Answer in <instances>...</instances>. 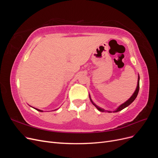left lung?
Masks as SVG:
<instances>
[{
	"mask_svg": "<svg viewBox=\"0 0 158 158\" xmlns=\"http://www.w3.org/2000/svg\"><path fill=\"white\" fill-rule=\"evenodd\" d=\"M139 80H140V77L139 76H138V84H137V88H136V90H135V93L133 94V95H132L131 96V98L129 99L128 100H127V101L125 102V103H124L123 104H122L121 106H119L118 108H117V110H115V111H114V112H118V111H121L122 109H125V107H128L129 105L130 104H131L134 101H135V99L136 98V97H137V95H138V92H139V88H140V84H139ZM89 99H90V100H91V102H92V103H93V105L94 106L96 107L99 111H102V112H104V111H107V112H108V113H111V111H106V110H104L103 109H102V108H100V107H99L98 106H97L96 105H95V103H94V102L92 101V99H91V98H90V97H89Z\"/></svg>",
	"mask_w": 158,
	"mask_h": 158,
	"instance_id": "obj_1",
	"label": "left lung"
}]
</instances>
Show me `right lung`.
<instances>
[{
    "mask_svg": "<svg viewBox=\"0 0 158 158\" xmlns=\"http://www.w3.org/2000/svg\"><path fill=\"white\" fill-rule=\"evenodd\" d=\"M36 110H37L38 111H41V112H43V111H41V110H40V109H35Z\"/></svg>",
    "mask_w": 158,
    "mask_h": 158,
    "instance_id": "1",
    "label": "right lung"
}]
</instances>
